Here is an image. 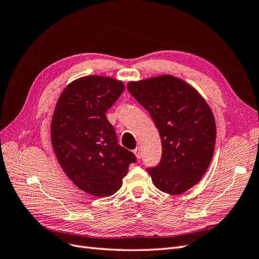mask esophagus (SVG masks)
Listing matches in <instances>:
<instances>
[{
	"label": "esophagus",
	"instance_id": "esophagus-1",
	"mask_svg": "<svg viewBox=\"0 0 259 259\" xmlns=\"http://www.w3.org/2000/svg\"><path fill=\"white\" fill-rule=\"evenodd\" d=\"M134 153H135V155H136V158L137 159H140L142 158V149H140L139 147H137L135 150H134Z\"/></svg>",
	"mask_w": 259,
	"mask_h": 259
}]
</instances>
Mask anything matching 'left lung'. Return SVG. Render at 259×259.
<instances>
[{"label":"left lung","instance_id":"obj_1","mask_svg":"<svg viewBox=\"0 0 259 259\" xmlns=\"http://www.w3.org/2000/svg\"><path fill=\"white\" fill-rule=\"evenodd\" d=\"M127 90L160 133L161 161L147 168L152 183L165 193H184L200 182L213 158L216 124L209 106L191 85L169 74L128 82Z\"/></svg>","mask_w":259,"mask_h":259}]
</instances>
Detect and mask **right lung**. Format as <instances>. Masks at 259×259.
Segmentation results:
<instances>
[{
  "instance_id": "add662e5",
  "label": "right lung",
  "mask_w": 259,
  "mask_h": 259,
  "mask_svg": "<svg viewBox=\"0 0 259 259\" xmlns=\"http://www.w3.org/2000/svg\"><path fill=\"white\" fill-rule=\"evenodd\" d=\"M123 91V82L112 77H80L62 91L52 119V145L61 168L79 189L99 198L119 190L136 162L117 144L106 116Z\"/></svg>"
}]
</instances>
